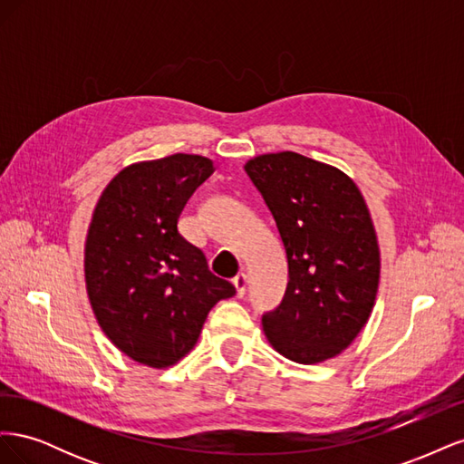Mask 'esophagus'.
I'll return each mask as SVG.
<instances>
[{"instance_id":"esophagus-1","label":"esophagus","mask_w":464,"mask_h":464,"mask_svg":"<svg viewBox=\"0 0 464 464\" xmlns=\"http://www.w3.org/2000/svg\"><path fill=\"white\" fill-rule=\"evenodd\" d=\"M232 283H234V286H236V294H237V298H242L244 294H246V283H247V276H246L244 273L236 275V276L232 278Z\"/></svg>"}]
</instances>
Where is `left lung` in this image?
Segmentation results:
<instances>
[{"label":"left lung","instance_id":"8db88e82","mask_svg":"<svg viewBox=\"0 0 464 464\" xmlns=\"http://www.w3.org/2000/svg\"><path fill=\"white\" fill-rule=\"evenodd\" d=\"M286 249L288 285L261 323L276 353L298 363L334 358L375 304L379 246L366 201L339 168L298 152L247 160Z\"/></svg>","mask_w":464,"mask_h":464}]
</instances>
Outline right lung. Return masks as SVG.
Listing matches in <instances>:
<instances>
[{"label":"right lung","instance_id":"add662e5","mask_svg":"<svg viewBox=\"0 0 464 464\" xmlns=\"http://www.w3.org/2000/svg\"><path fill=\"white\" fill-rule=\"evenodd\" d=\"M213 172L199 154L137 162L94 207L85 244L92 312L108 339L145 366H174L198 343L210 307L236 294L178 230L188 199Z\"/></svg>","mask_w":464,"mask_h":464}]
</instances>
